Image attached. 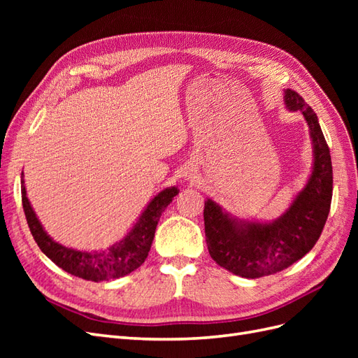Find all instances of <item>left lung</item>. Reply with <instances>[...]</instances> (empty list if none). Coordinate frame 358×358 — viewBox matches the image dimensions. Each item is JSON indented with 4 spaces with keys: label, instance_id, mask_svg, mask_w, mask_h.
<instances>
[{
    "label": "left lung",
    "instance_id": "obj_1",
    "mask_svg": "<svg viewBox=\"0 0 358 358\" xmlns=\"http://www.w3.org/2000/svg\"><path fill=\"white\" fill-rule=\"evenodd\" d=\"M291 112H301L313 143L312 175L288 210L273 222L259 224L233 218L213 200L204 201V233L210 257L242 278L280 272L305 257L320 239L330 212L333 169L330 149L317 113L296 91H285Z\"/></svg>",
    "mask_w": 358,
    "mask_h": 358
}]
</instances>
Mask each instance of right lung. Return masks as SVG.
Wrapping results in <instances>:
<instances>
[{
  "instance_id": "obj_1",
  "label": "right lung",
  "mask_w": 358,
  "mask_h": 358,
  "mask_svg": "<svg viewBox=\"0 0 358 358\" xmlns=\"http://www.w3.org/2000/svg\"><path fill=\"white\" fill-rule=\"evenodd\" d=\"M20 183H22L20 191H22V206L27 222L41 252L49 257L58 267L66 270L67 273L86 280H92V282L127 276L145 263L149 249L152 246L159 216L171 203V199L178 196L179 192L175 187L161 191L148 204V208L140 216L131 231L121 242L115 243L106 251L85 252L62 246L48 236L28 201L24 179L20 180Z\"/></svg>"
}]
</instances>
